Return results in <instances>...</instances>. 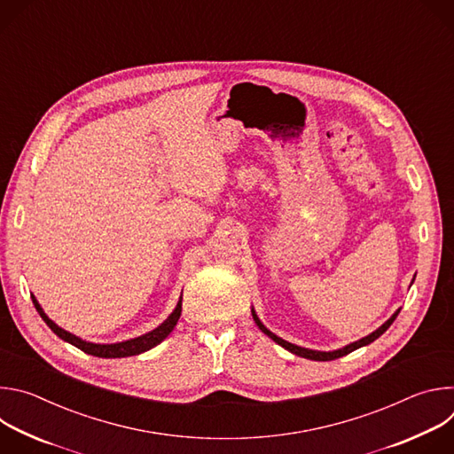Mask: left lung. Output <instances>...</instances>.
I'll return each instance as SVG.
<instances>
[{
	"mask_svg": "<svg viewBox=\"0 0 454 454\" xmlns=\"http://www.w3.org/2000/svg\"><path fill=\"white\" fill-rule=\"evenodd\" d=\"M413 280H415V278H413ZM413 280H411V284H413ZM399 312H401V309H397V310L392 314V317H390V319H386V321L382 323V325H380L377 331H373L372 334H368V336H364V338H361V340H357V341H354V343H350V345H347V347H343V348L331 350V352H323V350H310V348H305V347H298V345H294V343H289V341H286V340L278 338L277 334H273V333L264 325V323L261 321V317L256 316L254 309L251 307V314H253L254 323L258 325V329H261L268 338H271L275 343H278L280 347H284V348H286V350H289L291 354H296V356H300V357L312 359V361H333V359L343 357V356H347V354H350V352H354V350H357V348H361V347L370 345L372 341H375L379 336H382V334L387 331V327H390L392 323L395 321V317L399 316Z\"/></svg>",
	"mask_w": 454,
	"mask_h": 454,
	"instance_id": "8db88e82",
	"label": "left lung"
}]
</instances>
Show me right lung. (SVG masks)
I'll return each mask as SVG.
<instances>
[{
    "mask_svg": "<svg viewBox=\"0 0 454 454\" xmlns=\"http://www.w3.org/2000/svg\"><path fill=\"white\" fill-rule=\"evenodd\" d=\"M32 301L39 312V316L43 317V321L46 323V325L53 331V334H57L62 341H67L77 348H81L82 352L86 354H91L95 357H106V359H114V357H129V356H138L142 352H147L151 348H154L156 345H160L172 331L174 327L177 325V319L181 316V301H183V293L177 300V305L176 309L168 314V317L161 323V325H158L156 329H153L151 333L147 334H142L138 338H133V340H125V341H120V343H91V341H86L68 331L60 329L57 323H53L46 312L43 310V307L39 305L37 298L32 294Z\"/></svg>",
    "mask_w": 454,
    "mask_h": 454,
    "instance_id": "add662e5",
    "label": "right lung"
}]
</instances>
